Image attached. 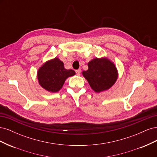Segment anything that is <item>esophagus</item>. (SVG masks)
Instances as JSON below:
<instances>
[{
	"label": "esophagus",
	"mask_w": 157,
	"mask_h": 157,
	"mask_svg": "<svg viewBox=\"0 0 157 157\" xmlns=\"http://www.w3.org/2000/svg\"><path fill=\"white\" fill-rule=\"evenodd\" d=\"M75 72H76V73H77V75H80V73H81V70H80V69H77V70L75 71Z\"/></svg>",
	"instance_id": "1"
}]
</instances>
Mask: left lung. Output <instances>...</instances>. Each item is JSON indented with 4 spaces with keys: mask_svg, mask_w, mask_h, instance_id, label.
Masks as SVG:
<instances>
[{
    "mask_svg": "<svg viewBox=\"0 0 157 157\" xmlns=\"http://www.w3.org/2000/svg\"><path fill=\"white\" fill-rule=\"evenodd\" d=\"M88 69L82 71L90 87L96 92L105 91L112 87L118 78L115 64L106 58H94L88 63Z\"/></svg>",
    "mask_w": 157,
    "mask_h": 157,
    "instance_id": "1",
    "label": "left lung"
}]
</instances>
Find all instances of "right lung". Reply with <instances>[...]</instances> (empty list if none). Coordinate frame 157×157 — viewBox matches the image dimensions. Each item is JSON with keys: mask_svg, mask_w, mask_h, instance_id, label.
<instances>
[{"mask_svg": "<svg viewBox=\"0 0 157 157\" xmlns=\"http://www.w3.org/2000/svg\"><path fill=\"white\" fill-rule=\"evenodd\" d=\"M75 75L74 70L66 69L59 58L46 61L38 70L37 78L40 86L50 92H57L62 88L65 80Z\"/></svg>", "mask_w": 157, "mask_h": 157, "instance_id": "1", "label": "right lung"}]
</instances>
